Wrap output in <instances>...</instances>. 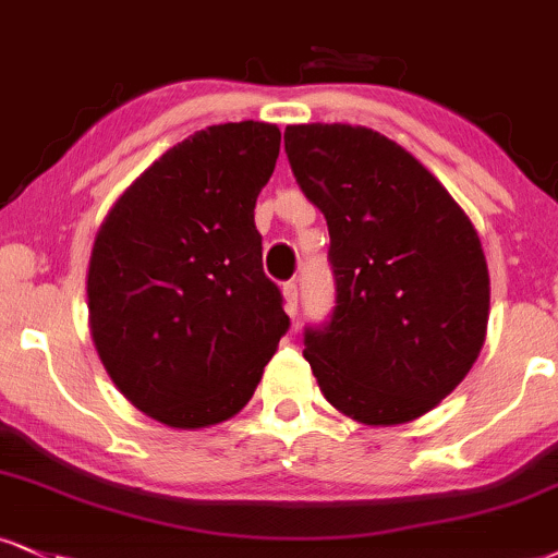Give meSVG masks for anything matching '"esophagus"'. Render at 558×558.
<instances>
[{
	"instance_id": "obj_1",
	"label": "esophagus",
	"mask_w": 558,
	"mask_h": 558,
	"mask_svg": "<svg viewBox=\"0 0 558 558\" xmlns=\"http://www.w3.org/2000/svg\"><path fill=\"white\" fill-rule=\"evenodd\" d=\"M281 294H284V311L290 313V318H294L300 311V290H298V281H284L281 284Z\"/></svg>"
}]
</instances>
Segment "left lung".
<instances>
[{
  "mask_svg": "<svg viewBox=\"0 0 558 558\" xmlns=\"http://www.w3.org/2000/svg\"><path fill=\"white\" fill-rule=\"evenodd\" d=\"M302 194L328 222L336 307L305 328V360L341 414L414 422L469 375L486 339L478 232L414 155L349 123L287 126Z\"/></svg>",
  "mask_w": 558,
  "mask_h": 558,
  "instance_id": "8db88e82",
  "label": "left lung"
}]
</instances>
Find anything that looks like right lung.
Masks as SVG:
<instances>
[{
    "instance_id": "obj_1",
    "label": "right lung",
    "mask_w": 558,
    "mask_h": 558,
    "mask_svg": "<svg viewBox=\"0 0 558 558\" xmlns=\"http://www.w3.org/2000/svg\"><path fill=\"white\" fill-rule=\"evenodd\" d=\"M279 142L274 123L202 129L149 165L95 235L87 307L102 367L175 429L235 416L290 328L253 219Z\"/></svg>"
}]
</instances>
